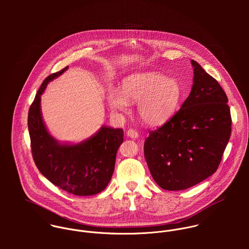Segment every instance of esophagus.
<instances>
[{
  "instance_id": "1",
  "label": "esophagus",
  "mask_w": 249,
  "mask_h": 249,
  "mask_svg": "<svg viewBox=\"0 0 249 249\" xmlns=\"http://www.w3.org/2000/svg\"><path fill=\"white\" fill-rule=\"evenodd\" d=\"M126 135H127L128 137L132 138V139H136V138H138V137H139V134H138V132H137L136 130L132 129V128H130V129H128V130H127V132H126Z\"/></svg>"
}]
</instances>
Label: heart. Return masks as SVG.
<instances>
[{
	"label": "heart",
	"instance_id": "heart-1",
	"mask_svg": "<svg viewBox=\"0 0 249 249\" xmlns=\"http://www.w3.org/2000/svg\"><path fill=\"white\" fill-rule=\"evenodd\" d=\"M184 95L178 78L155 71L139 72L122 80L120 93L109 90L107 100L115 112H126L128 104H137V116L147 125H160L177 112Z\"/></svg>",
	"mask_w": 249,
	"mask_h": 249
}]
</instances>
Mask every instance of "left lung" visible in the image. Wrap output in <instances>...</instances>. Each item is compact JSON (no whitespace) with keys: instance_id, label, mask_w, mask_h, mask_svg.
Instances as JSON below:
<instances>
[{"instance_id":"1","label":"left lung","mask_w":249,"mask_h":249,"mask_svg":"<svg viewBox=\"0 0 249 249\" xmlns=\"http://www.w3.org/2000/svg\"><path fill=\"white\" fill-rule=\"evenodd\" d=\"M193 87L178 112L149 131L144 158L154 181L180 191L215 173L231 135L228 99L218 82L195 60Z\"/></svg>"}]
</instances>
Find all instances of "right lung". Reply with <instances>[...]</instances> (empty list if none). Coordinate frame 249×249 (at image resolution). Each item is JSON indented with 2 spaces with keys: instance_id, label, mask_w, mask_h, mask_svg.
Listing matches in <instances>:
<instances>
[{
  "instance_id": "right-lung-1",
  "label": "right lung",
  "mask_w": 249,
  "mask_h": 249,
  "mask_svg": "<svg viewBox=\"0 0 249 249\" xmlns=\"http://www.w3.org/2000/svg\"><path fill=\"white\" fill-rule=\"evenodd\" d=\"M67 69L68 66L44 79L30 107L28 126L33 157L39 172L63 191L74 196L97 195L111 180L124 130L103 125L93 136L77 143H61L50 134L42 118L41 95L50 81Z\"/></svg>"
}]
</instances>
